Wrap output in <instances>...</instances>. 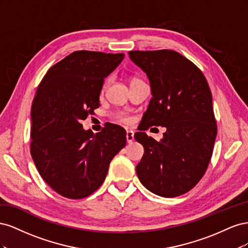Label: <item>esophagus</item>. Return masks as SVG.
I'll use <instances>...</instances> for the list:
<instances>
[{"mask_svg": "<svg viewBox=\"0 0 248 248\" xmlns=\"http://www.w3.org/2000/svg\"><path fill=\"white\" fill-rule=\"evenodd\" d=\"M126 140L128 142H132L134 140V132L132 130L126 131Z\"/></svg>", "mask_w": 248, "mask_h": 248, "instance_id": "obj_1", "label": "esophagus"}]
</instances>
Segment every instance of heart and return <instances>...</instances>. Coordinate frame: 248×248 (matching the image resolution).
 I'll return each mask as SVG.
<instances>
[{"mask_svg":"<svg viewBox=\"0 0 248 248\" xmlns=\"http://www.w3.org/2000/svg\"><path fill=\"white\" fill-rule=\"evenodd\" d=\"M137 78H133L132 80H136ZM107 84V82H106ZM115 118L118 120L119 122H121V123H124V124H130L131 122H132V118L129 116V115H127L126 112H117V114L115 115Z\"/></svg>","mask_w":248,"mask_h":248,"instance_id":"obj_1","label":"heart"}]
</instances>
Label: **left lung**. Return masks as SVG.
<instances>
[{
  "instance_id": "obj_1",
  "label": "left lung",
  "mask_w": 248,
  "mask_h": 248,
  "mask_svg": "<svg viewBox=\"0 0 248 248\" xmlns=\"http://www.w3.org/2000/svg\"><path fill=\"white\" fill-rule=\"evenodd\" d=\"M128 54L147 73L152 90L140 130L167 128L159 141L145 132L134 134L145 149L138 177L157 196H181L199 183L211 159L217 134L211 91L199 67L175 50Z\"/></svg>"
}]
</instances>
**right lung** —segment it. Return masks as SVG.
<instances>
[{
    "mask_svg": "<svg viewBox=\"0 0 248 248\" xmlns=\"http://www.w3.org/2000/svg\"><path fill=\"white\" fill-rule=\"evenodd\" d=\"M124 54L78 50L51 66L31 109V151L37 170L62 197H89L106 180L109 163L126 145L121 126L84 130L81 120L99 108L104 78Z\"/></svg>",
    "mask_w": 248,
    "mask_h": 248,
    "instance_id": "obj_1",
    "label": "right lung"
}]
</instances>
